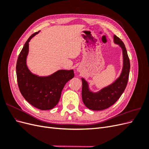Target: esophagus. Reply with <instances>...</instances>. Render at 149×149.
<instances>
[{"label": "esophagus", "instance_id": "34e87169", "mask_svg": "<svg viewBox=\"0 0 149 149\" xmlns=\"http://www.w3.org/2000/svg\"><path fill=\"white\" fill-rule=\"evenodd\" d=\"M78 71H79V70H78Z\"/></svg>", "mask_w": 149, "mask_h": 149}]
</instances>
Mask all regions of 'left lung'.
<instances>
[{"label": "left lung", "mask_w": 149, "mask_h": 149, "mask_svg": "<svg viewBox=\"0 0 149 149\" xmlns=\"http://www.w3.org/2000/svg\"><path fill=\"white\" fill-rule=\"evenodd\" d=\"M114 43L118 45L123 51V69L119 77L113 83L96 92L90 89L89 83L81 78L83 101L91 110L101 111L113 105L123 94L127 86L130 67L127 52L123 42L115 35Z\"/></svg>", "instance_id": "obj_1"}]
</instances>
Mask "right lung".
<instances>
[{"mask_svg": "<svg viewBox=\"0 0 149 149\" xmlns=\"http://www.w3.org/2000/svg\"><path fill=\"white\" fill-rule=\"evenodd\" d=\"M40 32L31 35L18 58L16 72L18 86L22 95L31 105L40 110H49L60 101L66 83L74 77L73 70H59L48 76L33 73L27 66L29 42Z\"/></svg>", "mask_w": 149, "mask_h": 149, "instance_id": "right-lung-1", "label": "right lung"}]
</instances>
